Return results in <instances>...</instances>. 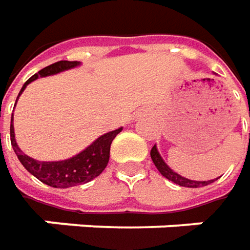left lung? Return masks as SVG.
Masks as SVG:
<instances>
[{
    "label": "left lung",
    "mask_w": 250,
    "mask_h": 250,
    "mask_svg": "<svg viewBox=\"0 0 250 250\" xmlns=\"http://www.w3.org/2000/svg\"><path fill=\"white\" fill-rule=\"evenodd\" d=\"M151 158L152 162L155 163L156 168L160 171V174L163 177H166L167 180L173 181L174 184H178L180 187H188V188H199V187H205V185L210 184L214 180H209V181H192V180H188L185 177H181L180 174L174 173L171 168L168 167L167 165L165 163V160L162 159V156L159 155V152L156 149V146L153 145L151 149Z\"/></svg>",
    "instance_id": "8db88e82"
}]
</instances>
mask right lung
Wrapping results in <instances>:
<instances>
[{
  "label": "right lung",
  "mask_w": 250,
  "mask_h": 250,
  "mask_svg": "<svg viewBox=\"0 0 250 250\" xmlns=\"http://www.w3.org/2000/svg\"><path fill=\"white\" fill-rule=\"evenodd\" d=\"M77 65H79L77 61H73V62L59 61V62H55L52 65L41 69L39 73L31 76L30 79L23 84L19 95L26 88V85L34 82L36 79L59 73V72L72 69ZM19 95H18V98H19ZM12 122L13 119H11V144H12L13 151L16 153L18 159L21 160V163L29 173H31L36 178H39L44 184L54 187V188H69V187H74V185L85 184L91 180H94L95 177H98L108 166L110 144L117 134L122 131V127H120L115 131L101 135L98 140H95L91 144L88 148H85L84 151L70 159L61 160V162H39V160H34L30 156H27L26 153H23L21 148L18 146V144L15 141Z\"/></svg>",
  "instance_id": "add662e5"
}]
</instances>
